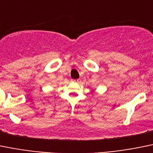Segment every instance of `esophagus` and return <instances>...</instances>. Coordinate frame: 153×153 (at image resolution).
Segmentation results:
<instances>
[{
	"instance_id": "esophagus-1",
	"label": "esophagus",
	"mask_w": 153,
	"mask_h": 153,
	"mask_svg": "<svg viewBox=\"0 0 153 153\" xmlns=\"http://www.w3.org/2000/svg\"><path fill=\"white\" fill-rule=\"evenodd\" d=\"M73 82H78V79H76V80H72Z\"/></svg>"
}]
</instances>
